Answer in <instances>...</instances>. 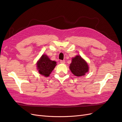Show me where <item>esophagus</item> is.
<instances>
[{
  "label": "esophagus",
  "mask_w": 122,
  "mask_h": 122,
  "mask_svg": "<svg viewBox=\"0 0 122 122\" xmlns=\"http://www.w3.org/2000/svg\"><path fill=\"white\" fill-rule=\"evenodd\" d=\"M60 62L61 64H65V61L61 60V61H60Z\"/></svg>",
  "instance_id": "34e87169"
}]
</instances>
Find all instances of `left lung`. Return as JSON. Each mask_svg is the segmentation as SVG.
Instances as JSON below:
<instances>
[{"label": "left lung", "instance_id": "8db88e82", "mask_svg": "<svg viewBox=\"0 0 122 122\" xmlns=\"http://www.w3.org/2000/svg\"><path fill=\"white\" fill-rule=\"evenodd\" d=\"M69 68L73 74L78 77L84 75L89 68L87 62L80 55L72 58Z\"/></svg>", "mask_w": 122, "mask_h": 122}]
</instances>
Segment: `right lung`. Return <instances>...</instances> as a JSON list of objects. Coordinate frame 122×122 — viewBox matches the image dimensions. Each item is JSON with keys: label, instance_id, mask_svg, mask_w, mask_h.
<instances>
[{"label": "right lung", "instance_id": "add662e5", "mask_svg": "<svg viewBox=\"0 0 122 122\" xmlns=\"http://www.w3.org/2000/svg\"><path fill=\"white\" fill-rule=\"evenodd\" d=\"M36 65L38 72L40 74L48 77L56 66V62L55 61H51L47 55L43 54L38 61Z\"/></svg>", "mask_w": 122, "mask_h": 122}]
</instances>
